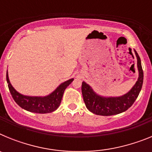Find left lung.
Instances as JSON below:
<instances>
[{
  "mask_svg": "<svg viewBox=\"0 0 152 152\" xmlns=\"http://www.w3.org/2000/svg\"><path fill=\"white\" fill-rule=\"evenodd\" d=\"M139 69V79L126 94L119 97H103L96 95L85 82L82 83L81 91L86 107L93 113L100 116H112L127 110L139 96L143 84V70L139 55L135 51Z\"/></svg>",
  "mask_w": 152,
  "mask_h": 152,
  "instance_id": "8db88e82",
  "label": "left lung"
}]
</instances>
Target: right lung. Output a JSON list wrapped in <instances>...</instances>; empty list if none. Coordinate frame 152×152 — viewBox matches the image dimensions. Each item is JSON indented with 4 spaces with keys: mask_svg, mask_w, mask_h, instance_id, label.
I'll use <instances>...</instances> for the list:
<instances>
[{
    "mask_svg": "<svg viewBox=\"0 0 152 152\" xmlns=\"http://www.w3.org/2000/svg\"><path fill=\"white\" fill-rule=\"evenodd\" d=\"M74 79H70L65 82L60 84L57 89L50 95L44 97L40 96H27L19 94L10 84L7 72V81L8 88L13 96V100L23 109L29 112L36 113H49L57 110L61 103L64 90L73 81Z\"/></svg>",
    "mask_w": 152,
    "mask_h": 152,
    "instance_id": "obj_1",
    "label": "right lung"
}]
</instances>
